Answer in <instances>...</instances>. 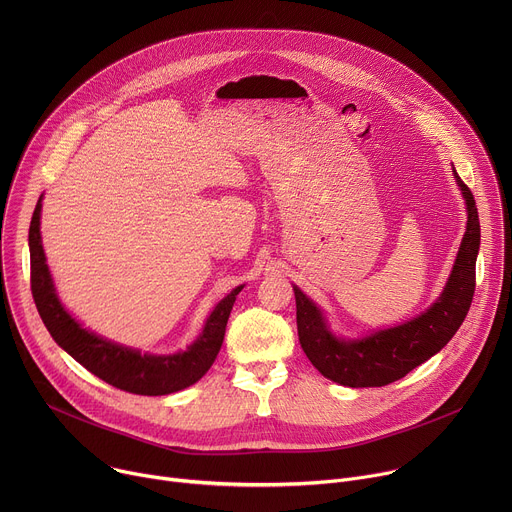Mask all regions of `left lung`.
Here are the masks:
<instances>
[{
  "label": "left lung",
  "instance_id": "8db88e82",
  "mask_svg": "<svg viewBox=\"0 0 512 512\" xmlns=\"http://www.w3.org/2000/svg\"><path fill=\"white\" fill-rule=\"evenodd\" d=\"M454 174L466 198L468 227L444 294L425 314L397 328L344 342L328 332L320 310L294 287L300 344L326 379L344 387H385L440 352L462 326L476 289L480 221L472 190L458 172Z\"/></svg>",
  "mask_w": 512,
  "mask_h": 512
}]
</instances>
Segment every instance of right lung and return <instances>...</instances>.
I'll return each instance as SVG.
<instances>
[{
    "instance_id": "add662e5",
    "label": "right lung",
    "mask_w": 512,
    "mask_h": 512,
    "mask_svg": "<svg viewBox=\"0 0 512 512\" xmlns=\"http://www.w3.org/2000/svg\"><path fill=\"white\" fill-rule=\"evenodd\" d=\"M40 208L42 204L38 200L28 235L30 285L38 314L56 344L62 346L77 362H81L95 377L133 395H168L202 379L223 346L225 328L243 285L235 287L212 310L202 334L186 352L172 356H150L113 344L81 328L60 306L40 243Z\"/></svg>"
}]
</instances>
